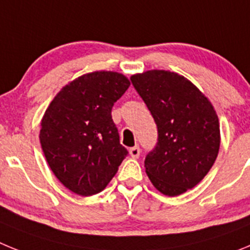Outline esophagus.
<instances>
[{
	"label": "esophagus",
	"instance_id": "esophagus-1",
	"mask_svg": "<svg viewBox=\"0 0 250 250\" xmlns=\"http://www.w3.org/2000/svg\"><path fill=\"white\" fill-rule=\"evenodd\" d=\"M129 152H130V156H131L132 159H138L139 156H140V147L139 146L131 147V149L129 150Z\"/></svg>",
	"mask_w": 250,
	"mask_h": 250
}]
</instances>
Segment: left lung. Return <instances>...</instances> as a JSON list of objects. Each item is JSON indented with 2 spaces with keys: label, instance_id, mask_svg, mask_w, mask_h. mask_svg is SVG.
Returning a JSON list of instances; mask_svg holds the SVG:
<instances>
[{
  "label": "left lung",
  "instance_id": "obj_1",
  "mask_svg": "<svg viewBox=\"0 0 250 250\" xmlns=\"http://www.w3.org/2000/svg\"><path fill=\"white\" fill-rule=\"evenodd\" d=\"M158 126V143L145 171L160 193L176 196L199 184L220 146L219 120L194 83L176 72L150 70L131 76Z\"/></svg>",
  "mask_w": 250,
  "mask_h": 250
}]
</instances>
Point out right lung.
<instances>
[{
  "mask_svg": "<svg viewBox=\"0 0 250 250\" xmlns=\"http://www.w3.org/2000/svg\"><path fill=\"white\" fill-rule=\"evenodd\" d=\"M129 86L119 72H90L62 87L45 111L40 143L52 173L72 193L103 191L127 155L111 110Z\"/></svg>",
  "mask_w": 250,
  "mask_h": 250,
  "instance_id": "obj_1",
  "label": "right lung"
}]
</instances>
